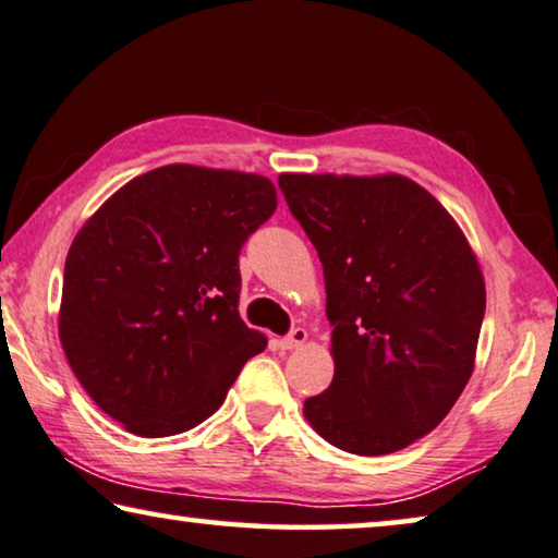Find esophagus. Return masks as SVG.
I'll return each mask as SVG.
<instances>
[{"instance_id": "esophagus-1", "label": "esophagus", "mask_w": 558, "mask_h": 558, "mask_svg": "<svg viewBox=\"0 0 558 558\" xmlns=\"http://www.w3.org/2000/svg\"><path fill=\"white\" fill-rule=\"evenodd\" d=\"M306 337H310V335H306V329L294 327L287 337L279 339V347H281V350H294V347H302L306 342Z\"/></svg>"}]
</instances>
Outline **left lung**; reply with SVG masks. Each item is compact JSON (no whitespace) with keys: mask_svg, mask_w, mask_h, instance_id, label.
Masks as SVG:
<instances>
[{"mask_svg":"<svg viewBox=\"0 0 558 558\" xmlns=\"http://www.w3.org/2000/svg\"><path fill=\"white\" fill-rule=\"evenodd\" d=\"M325 266L332 385L304 417L335 448L387 456L450 413L473 375L486 284L465 233L405 175L281 173Z\"/></svg>","mask_w":558,"mask_h":558,"instance_id":"1","label":"left lung"}]
</instances>
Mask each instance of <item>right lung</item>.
<instances>
[{"mask_svg": "<svg viewBox=\"0 0 558 558\" xmlns=\"http://www.w3.org/2000/svg\"><path fill=\"white\" fill-rule=\"evenodd\" d=\"M274 208L264 175L173 163L125 183L77 231L60 342L128 433L166 438L204 423L266 347L239 317V254Z\"/></svg>", "mask_w": 558, "mask_h": 558, "instance_id": "add662e5", "label": "right lung"}]
</instances>
